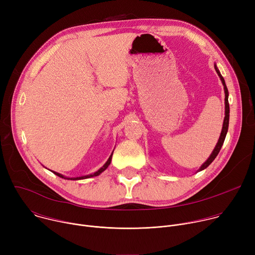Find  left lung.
Segmentation results:
<instances>
[{"label":"left lung","instance_id":"1","mask_svg":"<svg viewBox=\"0 0 255 255\" xmlns=\"http://www.w3.org/2000/svg\"><path fill=\"white\" fill-rule=\"evenodd\" d=\"M215 69H216L218 76H219V78H220V80H221V82H222V84L224 86V92H225V118H224V122H223V127H222V131H221V135L219 137V140H218V143L216 144V146H215L213 152L211 153V155L209 156V158L202 164V166L199 168L198 171H201V170L207 168L213 162V160L216 158L218 153H219V151H220V149L222 147V145L224 143V140H225V137H226V134H227V131H228V126H229V112H230V109H229V102H228V96H229L228 89L226 87V84H225V81H224L222 75L220 74V71H219V69H218L216 64H215Z\"/></svg>","mask_w":255,"mask_h":255}]
</instances>
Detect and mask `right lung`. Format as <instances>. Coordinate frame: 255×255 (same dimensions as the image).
Listing matches in <instances>:
<instances>
[{"mask_svg": "<svg viewBox=\"0 0 255 255\" xmlns=\"http://www.w3.org/2000/svg\"><path fill=\"white\" fill-rule=\"evenodd\" d=\"M112 155H113V153L110 155V157H109V159L107 160V162L99 169V170H97L96 172H94V173H92V174H88V175H84V176H78V177H66V176H63L62 174H60V173H58V172H56V171H52L54 174H56V175H58L59 177H62V178H65V179H72V180H77V179H85V178H89V177H93V176H97V175H99V174H101L109 165H110V163H111V160H112Z\"/></svg>", "mask_w": 255, "mask_h": 255, "instance_id": "right-lung-1", "label": "right lung"}]
</instances>
